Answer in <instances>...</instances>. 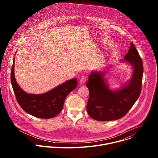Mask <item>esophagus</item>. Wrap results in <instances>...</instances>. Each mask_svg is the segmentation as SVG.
<instances>
[{
  "mask_svg": "<svg viewBox=\"0 0 158 158\" xmlns=\"http://www.w3.org/2000/svg\"><path fill=\"white\" fill-rule=\"evenodd\" d=\"M86 80H87V76H82L81 78L80 79V82H81V84H84V83L85 82Z\"/></svg>",
  "mask_w": 158,
  "mask_h": 158,
  "instance_id": "34e87169",
  "label": "esophagus"
}]
</instances>
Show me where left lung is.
I'll use <instances>...</instances> for the list:
<instances>
[{
    "label": "left lung",
    "instance_id": "8db88e82",
    "mask_svg": "<svg viewBox=\"0 0 158 158\" xmlns=\"http://www.w3.org/2000/svg\"><path fill=\"white\" fill-rule=\"evenodd\" d=\"M121 61L130 64L133 67L134 71L130 81L119 89L112 91L109 88L104 78V72L93 71L89 75L86 84L89 91L87 111L95 120L109 121L122 118L141 94L143 60L132 42L128 52Z\"/></svg>",
    "mask_w": 158,
    "mask_h": 158
}]
</instances>
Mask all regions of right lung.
I'll return each instance as SVG.
<instances>
[{
  "label": "right lung",
  "mask_w": 158,
  "mask_h": 158,
  "mask_svg": "<svg viewBox=\"0 0 158 158\" xmlns=\"http://www.w3.org/2000/svg\"><path fill=\"white\" fill-rule=\"evenodd\" d=\"M11 84L17 102L27 113L39 118L50 119L62 110L65 99L77 85V79L67 81L50 91L41 94H27L18 85L14 76V58L12 66Z\"/></svg>",
  "instance_id": "add662e5"
}]
</instances>
